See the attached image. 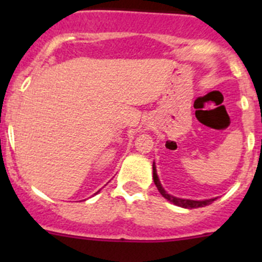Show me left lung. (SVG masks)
Instances as JSON below:
<instances>
[{
    "label": "left lung",
    "mask_w": 262,
    "mask_h": 262,
    "mask_svg": "<svg viewBox=\"0 0 262 262\" xmlns=\"http://www.w3.org/2000/svg\"><path fill=\"white\" fill-rule=\"evenodd\" d=\"M153 181H155V184H156V186H157L158 191L161 192V195H162L165 199H167L168 202L172 203V204H175V205H178V207L185 208V209H192V208L205 207V205L212 204L214 200L216 199V198H213V199H205V200H191V199H182V198H176V196H173V195L168 194V192L166 191L165 189H163L162 184H161L160 179H158L157 170H156L155 162H153Z\"/></svg>",
    "instance_id": "obj_1"
}]
</instances>
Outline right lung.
Wrapping results in <instances>:
<instances>
[{
    "instance_id": "add662e5",
    "label": "right lung",
    "mask_w": 262,
    "mask_h": 262,
    "mask_svg": "<svg viewBox=\"0 0 262 262\" xmlns=\"http://www.w3.org/2000/svg\"><path fill=\"white\" fill-rule=\"evenodd\" d=\"M99 191H100V190H99ZM99 191H97V192H99ZM97 192H96V194H97ZM96 194H95V195H96Z\"/></svg>"
}]
</instances>
